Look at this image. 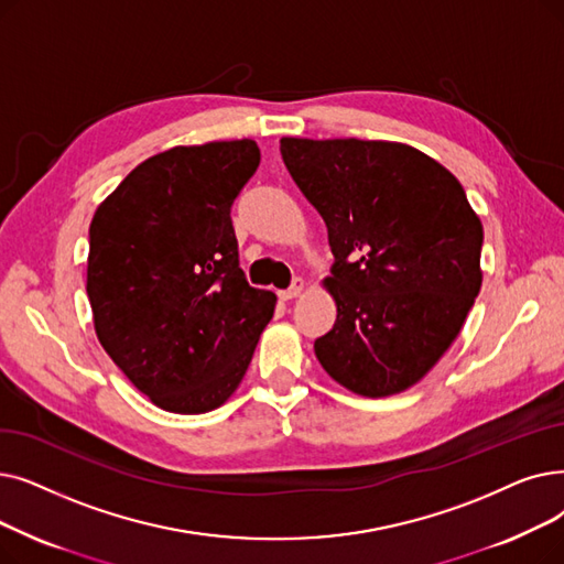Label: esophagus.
Wrapping results in <instances>:
<instances>
[{"instance_id":"obj_1","label":"esophagus","mask_w":564,"mask_h":564,"mask_svg":"<svg viewBox=\"0 0 564 564\" xmlns=\"http://www.w3.org/2000/svg\"><path fill=\"white\" fill-rule=\"evenodd\" d=\"M302 290H304V281H302V279H295L288 290H281V292H279V297L285 300V302H288V300H295V297L302 295Z\"/></svg>"}]
</instances>
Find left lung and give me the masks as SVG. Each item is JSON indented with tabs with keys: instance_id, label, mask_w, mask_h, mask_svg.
Returning <instances> with one entry per match:
<instances>
[{
	"instance_id": "8db88e82",
	"label": "left lung",
	"mask_w": 564,
	"mask_h": 564,
	"mask_svg": "<svg viewBox=\"0 0 564 564\" xmlns=\"http://www.w3.org/2000/svg\"><path fill=\"white\" fill-rule=\"evenodd\" d=\"M281 156L334 253L325 285L338 313L315 357L355 394H399L447 352L479 295V216L410 144L281 138Z\"/></svg>"
}]
</instances>
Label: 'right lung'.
I'll return each instance as SVG.
<instances>
[{
    "label": "right lung",
    "instance_id": "add662e5",
    "mask_svg": "<svg viewBox=\"0 0 564 564\" xmlns=\"http://www.w3.org/2000/svg\"><path fill=\"white\" fill-rule=\"evenodd\" d=\"M260 165L249 138L142 161L96 209L87 297L104 350L167 412L224 405L276 295L239 267L230 207Z\"/></svg>",
    "mask_w": 564,
    "mask_h": 564
}]
</instances>
